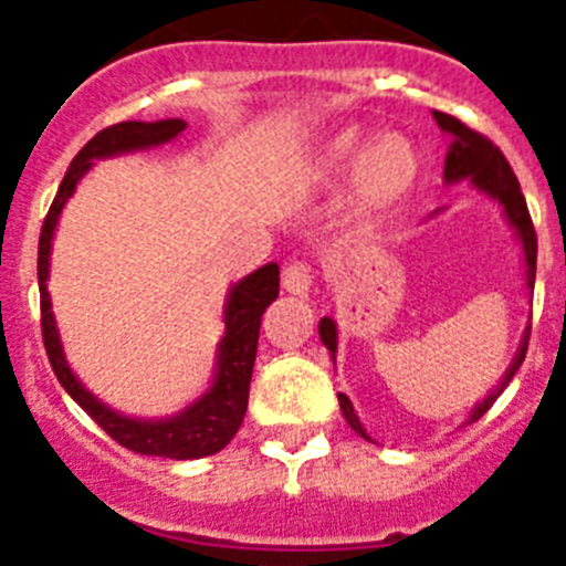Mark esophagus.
Instances as JSON below:
<instances>
[{
	"mask_svg": "<svg viewBox=\"0 0 566 566\" xmlns=\"http://www.w3.org/2000/svg\"><path fill=\"white\" fill-rule=\"evenodd\" d=\"M282 287L287 290L290 296H298V298L311 296V287H313L311 264L290 262L287 268L282 270Z\"/></svg>",
	"mask_w": 566,
	"mask_h": 566,
	"instance_id": "1",
	"label": "esophagus"
}]
</instances>
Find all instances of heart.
Wrapping results in <instances>:
<instances>
[{
  "mask_svg": "<svg viewBox=\"0 0 566 566\" xmlns=\"http://www.w3.org/2000/svg\"><path fill=\"white\" fill-rule=\"evenodd\" d=\"M318 161L327 174H338L344 165H350L342 210L358 228L399 208L416 188L421 165L419 150L405 134L387 130L361 145V134L353 127L324 142Z\"/></svg>",
  "mask_w": 566,
  "mask_h": 566,
  "instance_id": "heart-1",
  "label": "heart"
}]
</instances>
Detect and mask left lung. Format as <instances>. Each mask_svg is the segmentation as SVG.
<instances>
[{"mask_svg":"<svg viewBox=\"0 0 566 566\" xmlns=\"http://www.w3.org/2000/svg\"><path fill=\"white\" fill-rule=\"evenodd\" d=\"M432 116H436V122H439L441 130L450 136V150H447V159H444V181L447 185H455V181H461V179H470V185H473V188H479L481 193H488L490 199L499 201L501 208H504V216H507V222L513 224L515 233H518V242H521V248H524V264H527V287H533L535 284V253H538V244H535L533 219H530L527 201H524V193H521V185H518V179H515L513 167H510V161L504 159V154H501L499 147H495L488 136H481V134H475V130H470L464 122H459L455 116H450V113L432 111ZM318 336H322L324 347H327V350L336 356L338 331H336V322H333L331 316H324L322 322H318ZM527 344H530V327H527V333H524V338H521L518 353H515L510 370L504 373V378H501V385L495 387L488 399L481 401V405H475V410L470 412V419L467 421H479L481 416H484V412L493 407V401L499 399L501 390H504V387L513 381L515 370H518L521 361H524V356H527ZM338 407H342L347 424H350L353 430L361 436V439L370 441V436H367V430L361 427V421H358L350 399H347L344 392H338Z\"/></svg>","mask_w":566,"mask_h":566,"instance_id":"8db88e82","label":"left lung"}]
</instances>
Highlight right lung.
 Segmentation results:
<instances>
[{
    "mask_svg": "<svg viewBox=\"0 0 566 566\" xmlns=\"http://www.w3.org/2000/svg\"><path fill=\"white\" fill-rule=\"evenodd\" d=\"M185 119H161V122H119L93 136L76 159L67 167L65 179L59 185V193L53 199L51 210L42 224L39 235V293H42V338L51 358V367L56 373L59 385L65 387L67 396L76 401L82 410L91 416L113 441L134 450L142 455H161V459H205V455L219 453L230 444L239 427H242L244 412H248L250 376H253L255 347H259V327H262V313L270 302L279 296V264H264L253 270L250 276L233 284L224 304V338L219 344V361H216V376L210 390L188 405L170 419H130L122 412L102 405L85 385L73 376L71 365L65 361V350L59 342L56 318L51 313V293H48V270H51V242L56 230L62 208L76 190L78 179L87 174L96 159L107 156L130 154V150H145V147L165 145L176 139L185 130Z\"/></svg>",
    "mask_w": 566,
    "mask_h": 566,
    "instance_id": "add662e5",
    "label": "right lung"
}]
</instances>
